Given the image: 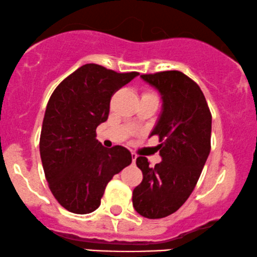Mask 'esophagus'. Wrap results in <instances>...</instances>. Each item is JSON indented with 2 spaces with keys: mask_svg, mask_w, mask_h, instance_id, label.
<instances>
[{
  "mask_svg": "<svg viewBox=\"0 0 257 257\" xmlns=\"http://www.w3.org/2000/svg\"><path fill=\"white\" fill-rule=\"evenodd\" d=\"M136 158H138V155L135 154V153H132V159H133V162L136 161Z\"/></svg>",
  "mask_w": 257,
  "mask_h": 257,
  "instance_id": "1",
  "label": "esophagus"
}]
</instances>
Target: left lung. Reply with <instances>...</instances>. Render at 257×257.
Returning <instances> with one entry per match:
<instances>
[{
  "mask_svg": "<svg viewBox=\"0 0 257 257\" xmlns=\"http://www.w3.org/2000/svg\"><path fill=\"white\" fill-rule=\"evenodd\" d=\"M141 78L161 95L162 112L151 136H159L162 161L151 167L147 158L136 159L144 179L133 191V206L157 219L174 213L196 187L210 154L212 116L203 91L180 71Z\"/></svg>",
  "mask_w": 257,
  "mask_h": 257,
  "instance_id": "8db88e82",
  "label": "left lung"
}]
</instances>
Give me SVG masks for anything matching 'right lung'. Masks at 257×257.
<instances>
[{
    "mask_svg": "<svg viewBox=\"0 0 257 257\" xmlns=\"http://www.w3.org/2000/svg\"><path fill=\"white\" fill-rule=\"evenodd\" d=\"M86 64L66 77L48 100L40 135V157L51 192L78 215L100 205L112 177L132 164L122 146L103 147L96 128L109 116L116 91L138 76Z\"/></svg>",
    "mask_w": 257,
    "mask_h": 257,
    "instance_id": "right-lung-1",
    "label": "right lung"
}]
</instances>
